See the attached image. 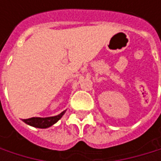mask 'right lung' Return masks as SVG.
<instances>
[{"label":"right lung","mask_w":161,"mask_h":161,"mask_svg":"<svg viewBox=\"0 0 161 161\" xmlns=\"http://www.w3.org/2000/svg\"><path fill=\"white\" fill-rule=\"evenodd\" d=\"M64 113L65 111L60 113L59 114H58L56 116H51V117H31V118H28V119H23V121L26 124H29L31 126L40 128V129H46V128L52 126L53 124H55L58 120H59Z\"/></svg>","instance_id":"1"}]
</instances>
